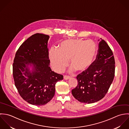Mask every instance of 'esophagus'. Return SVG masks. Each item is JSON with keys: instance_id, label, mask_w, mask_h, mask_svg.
Segmentation results:
<instances>
[{"instance_id": "34e87169", "label": "esophagus", "mask_w": 129, "mask_h": 129, "mask_svg": "<svg viewBox=\"0 0 129 129\" xmlns=\"http://www.w3.org/2000/svg\"><path fill=\"white\" fill-rule=\"evenodd\" d=\"M70 78V77L69 76H66V75H64V79L67 80H68Z\"/></svg>"}]
</instances>
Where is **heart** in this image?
I'll return each instance as SVG.
<instances>
[{
    "instance_id": "1",
    "label": "heart",
    "mask_w": 129,
    "mask_h": 129,
    "mask_svg": "<svg viewBox=\"0 0 129 129\" xmlns=\"http://www.w3.org/2000/svg\"><path fill=\"white\" fill-rule=\"evenodd\" d=\"M97 54L96 43L92 40L68 39L62 41L58 49L52 48L49 56L53 69L62 71L68 64L79 72L87 70L93 62Z\"/></svg>"
}]
</instances>
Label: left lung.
Returning <instances> with one entry per match:
<instances>
[{
	"instance_id": "1",
	"label": "left lung",
	"mask_w": 129,
	"mask_h": 129,
	"mask_svg": "<svg viewBox=\"0 0 129 129\" xmlns=\"http://www.w3.org/2000/svg\"><path fill=\"white\" fill-rule=\"evenodd\" d=\"M99 44L96 60L85 71L78 75V85L72 90L74 97L81 103L96 102L107 94L115 76L113 52L103 39Z\"/></svg>"
}]
</instances>
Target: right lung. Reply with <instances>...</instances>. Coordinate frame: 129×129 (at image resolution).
I'll return each mask as SVG.
<instances>
[{
	"label": "right lung",
	"instance_id": "obj_1",
	"mask_svg": "<svg viewBox=\"0 0 129 129\" xmlns=\"http://www.w3.org/2000/svg\"><path fill=\"white\" fill-rule=\"evenodd\" d=\"M49 38V35L41 33L32 35L19 47L13 61L15 87L21 97L33 105L49 102L55 95L56 83L63 79L50 67Z\"/></svg>",
	"mask_w": 129,
	"mask_h": 129
}]
</instances>
